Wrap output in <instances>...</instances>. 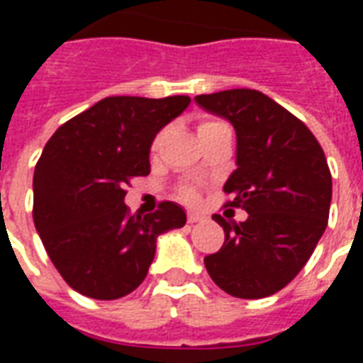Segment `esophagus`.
<instances>
[{"mask_svg":"<svg viewBox=\"0 0 363 363\" xmlns=\"http://www.w3.org/2000/svg\"><path fill=\"white\" fill-rule=\"evenodd\" d=\"M186 220H189V223H196V221H202V220H204V216H202V213L190 212L189 216H186Z\"/></svg>","mask_w":363,"mask_h":363,"instance_id":"34e87169","label":"esophagus"}]
</instances>
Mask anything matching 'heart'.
I'll return each instance as SVG.
<instances>
[{
	"instance_id": "obj_1",
	"label": "heart",
	"mask_w": 363,
	"mask_h": 363,
	"mask_svg": "<svg viewBox=\"0 0 363 363\" xmlns=\"http://www.w3.org/2000/svg\"><path fill=\"white\" fill-rule=\"evenodd\" d=\"M216 126H221V122H216V120H206V122H202V124L198 126V134H202V132H206V130H212V128ZM159 140H161V134H157V138L153 140V143H151V150H157ZM179 198H182L184 202H196L198 190L194 189L192 184H182L181 189H179Z\"/></svg>"
}]
</instances>
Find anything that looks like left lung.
<instances>
[{"label": "left lung", "instance_id": "obj_1", "mask_svg": "<svg viewBox=\"0 0 363 363\" xmlns=\"http://www.w3.org/2000/svg\"><path fill=\"white\" fill-rule=\"evenodd\" d=\"M196 103L235 128L237 169L223 192L231 196L225 206L249 213L239 223L213 213L225 241L206 257V270L229 296H272L299 274L327 229L333 179L325 151L301 120L260 91H220Z\"/></svg>", "mask_w": 363, "mask_h": 363}]
</instances>
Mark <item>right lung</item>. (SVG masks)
<instances>
[{"mask_svg":"<svg viewBox=\"0 0 363 363\" xmlns=\"http://www.w3.org/2000/svg\"><path fill=\"white\" fill-rule=\"evenodd\" d=\"M190 96H106L54 132L35 167L33 220L54 267L83 296L118 299L147 276L161 233L186 213L161 202L130 213L126 184L150 174V147Z\"/></svg>","mask_w":363,"mask_h":363,"instance_id":"right-lung-1","label":"right lung"}]
</instances>
